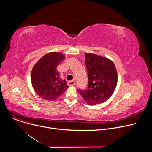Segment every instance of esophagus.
Listing matches in <instances>:
<instances>
[{
    "mask_svg": "<svg viewBox=\"0 0 152 152\" xmlns=\"http://www.w3.org/2000/svg\"><path fill=\"white\" fill-rule=\"evenodd\" d=\"M68 85L71 86H73L75 85V82L74 80H70V81H69L68 82Z\"/></svg>",
    "mask_w": 152,
    "mask_h": 152,
    "instance_id": "34e87169",
    "label": "esophagus"
}]
</instances>
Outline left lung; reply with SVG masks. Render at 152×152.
Instances as JSON below:
<instances>
[{
	"label": "left lung",
	"instance_id": "8db88e82",
	"mask_svg": "<svg viewBox=\"0 0 152 152\" xmlns=\"http://www.w3.org/2000/svg\"><path fill=\"white\" fill-rule=\"evenodd\" d=\"M85 61L88 87L78 92L90 105L104 103L111 97L117 86L118 76L115 65L110 59L89 53L85 54Z\"/></svg>",
	"mask_w": 152,
	"mask_h": 152
}]
</instances>
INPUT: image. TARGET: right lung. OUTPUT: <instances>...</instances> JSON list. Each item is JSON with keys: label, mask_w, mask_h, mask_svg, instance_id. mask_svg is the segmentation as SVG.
<instances>
[{"label": "right lung", "mask_w": 152, "mask_h": 152, "mask_svg": "<svg viewBox=\"0 0 152 152\" xmlns=\"http://www.w3.org/2000/svg\"><path fill=\"white\" fill-rule=\"evenodd\" d=\"M65 59L59 52H53L43 56L34 65L31 72V82L35 93L46 100L53 101L69 86L62 80L56 67Z\"/></svg>", "instance_id": "obj_1"}]
</instances>
